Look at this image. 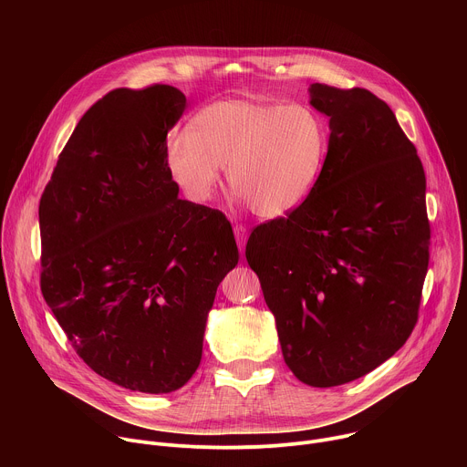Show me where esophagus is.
I'll use <instances>...</instances> for the list:
<instances>
[{
	"label": "esophagus",
	"mask_w": 467,
	"mask_h": 467,
	"mask_svg": "<svg viewBox=\"0 0 467 467\" xmlns=\"http://www.w3.org/2000/svg\"><path fill=\"white\" fill-rule=\"evenodd\" d=\"M234 236H236L240 253H244V251H245V242H247V229H245L244 225H236V227H234Z\"/></svg>",
	"instance_id": "esophagus-1"
}]
</instances>
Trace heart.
Instances as JSON below:
<instances>
[{"label": "heart", "mask_w": 467, "mask_h": 467, "mask_svg": "<svg viewBox=\"0 0 467 467\" xmlns=\"http://www.w3.org/2000/svg\"><path fill=\"white\" fill-rule=\"evenodd\" d=\"M328 130L303 105L229 98L199 110L186 137L170 140L166 166L193 203H205L220 186V170L264 220L288 216L314 193L327 161Z\"/></svg>", "instance_id": "obj_1"}]
</instances>
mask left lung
<instances>
[{
    "label": "left lung",
    "instance_id": "8db88e82",
    "mask_svg": "<svg viewBox=\"0 0 467 467\" xmlns=\"http://www.w3.org/2000/svg\"><path fill=\"white\" fill-rule=\"evenodd\" d=\"M328 150L308 202L253 229L245 258L283 357L314 388L360 379L405 346L429 268L425 171L391 109L314 83Z\"/></svg>",
    "mask_w": 467,
    "mask_h": 467
}]
</instances>
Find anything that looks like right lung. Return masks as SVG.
<instances>
[{
  "instance_id": "add662e5",
  "label": "right lung",
  "mask_w": 467,
  "mask_h": 467,
  "mask_svg": "<svg viewBox=\"0 0 467 467\" xmlns=\"http://www.w3.org/2000/svg\"><path fill=\"white\" fill-rule=\"evenodd\" d=\"M186 98L116 88L64 146L40 207V288L78 355L107 380L170 393L195 373L216 290L238 264L229 220L179 199L166 137Z\"/></svg>"
}]
</instances>
